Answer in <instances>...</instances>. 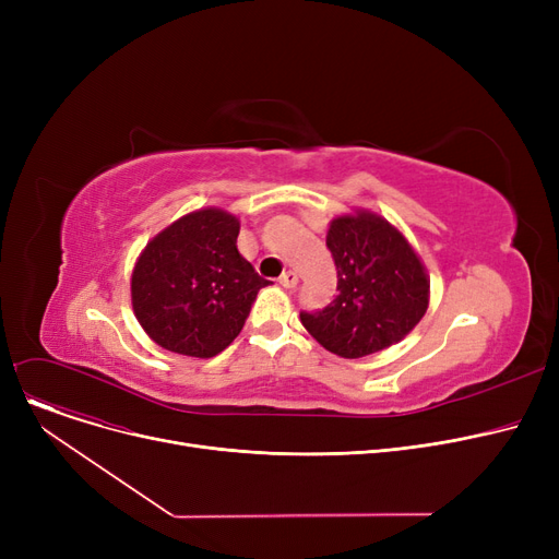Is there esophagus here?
I'll return each mask as SVG.
<instances>
[{"label":"esophagus","instance_id":"34e87169","mask_svg":"<svg viewBox=\"0 0 559 559\" xmlns=\"http://www.w3.org/2000/svg\"><path fill=\"white\" fill-rule=\"evenodd\" d=\"M278 283H281L285 289H292V287H297V283H299V276H297V272L287 270V272H283V274H281Z\"/></svg>","mask_w":559,"mask_h":559}]
</instances>
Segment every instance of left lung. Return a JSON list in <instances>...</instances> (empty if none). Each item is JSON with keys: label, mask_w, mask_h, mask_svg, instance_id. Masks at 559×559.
<instances>
[{"label": "left lung", "mask_w": 559, "mask_h": 559, "mask_svg": "<svg viewBox=\"0 0 559 559\" xmlns=\"http://www.w3.org/2000/svg\"><path fill=\"white\" fill-rule=\"evenodd\" d=\"M340 295L301 312L306 331L340 358L378 354L413 331L428 310L430 276L405 235L371 211L337 215L326 233Z\"/></svg>", "instance_id": "1"}]
</instances>
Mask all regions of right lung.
Masks as SVG:
<instances>
[{
	"label": "right lung",
	"instance_id": "obj_1",
	"mask_svg": "<svg viewBox=\"0 0 559 559\" xmlns=\"http://www.w3.org/2000/svg\"><path fill=\"white\" fill-rule=\"evenodd\" d=\"M240 219L192 211L146 242L131 274V304L144 333L190 358H213L240 335L267 285L238 251Z\"/></svg>",
	"mask_w": 559,
	"mask_h": 559
}]
</instances>
